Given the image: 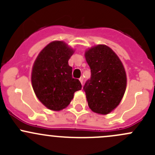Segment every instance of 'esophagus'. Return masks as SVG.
<instances>
[{
    "mask_svg": "<svg viewBox=\"0 0 155 155\" xmlns=\"http://www.w3.org/2000/svg\"><path fill=\"white\" fill-rule=\"evenodd\" d=\"M79 81H80V82L82 83V84H83V78L82 77L79 78Z\"/></svg>",
    "mask_w": 155,
    "mask_h": 155,
    "instance_id": "obj_1",
    "label": "esophagus"
}]
</instances>
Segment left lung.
Wrapping results in <instances>:
<instances>
[{
  "label": "left lung",
  "instance_id": "8db88e82",
  "mask_svg": "<svg viewBox=\"0 0 155 155\" xmlns=\"http://www.w3.org/2000/svg\"><path fill=\"white\" fill-rule=\"evenodd\" d=\"M91 78L83 89L88 107L93 112L107 115L121 102L127 86L125 70L113 50L97 45L85 53Z\"/></svg>",
  "mask_w": 155,
  "mask_h": 155
}]
</instances>
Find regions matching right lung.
<instances>
[{"instance_id":"add662e5","label":"right lung","mask_w":155,"mask_h":155,"mask_svg":"<svg viewBox=\"0 0 155 155\" xmlns=\"http://www.w3.org/2000/svg\"><path fill=\"white\" fill-rule=\"evenodd\" d=\"M74 51L63 41H53L38 54L31 73V83L36 96L48 109L66 108L73 94L82 89L79 79L72 76L68 61Z\"/></svg>"}]
</instances>
